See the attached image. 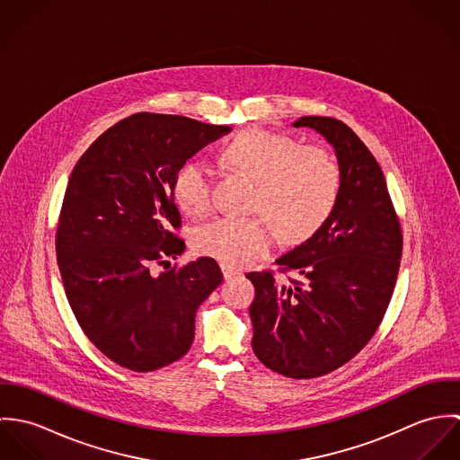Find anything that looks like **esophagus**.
<instances>
[{
    "label": "esophagus",
    "instance_id": "esophagus-1",
    "mask_svg": "<svg viewBox=\"0 0 460 460\" xmlns=\"http://www.w3.org/2000/svg\"><path fill=\"white\" fill-rule=\"evenodd\" d=\"M221 270H223V276H225V279L228 281V279H234V278H237L241 272L239 270H235L234 267H228V265H221Z\"/></svg>",
    "mask_w": 460,
    "mask_h": 460
}]
</instances>
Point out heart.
Instances as JSON below:
<instances>
[{
    "mask_svg": "<svg viewBox=\"0 0 460 460\" xmlns=\"http://www.w3.org/2000/svg\"><path fill=\"white\" fill-rule=\"evenodd\" d=\"M223 161L255 181L252 208L262 212L288 243L310 237L328 219L340 188V173L324 150L301 148L285 134L250 129L223 148ZM175 199L191 216L212 203V172L190 161L173 182ZM264 217V218H265ZM262 216H223L198 226L193 246L199 255L228 267H244L270 252L276 232Z\"/></svg>",
    "mask_w": 460,
    "mask_h": 460,
    "instance_id": "b5f03b06",
    "label": "heart"
}]
</instances>
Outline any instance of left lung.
<instances>
[{"label": "left lung", "instance_id": "8db88e82", "mask_svg": "<svg viewBox=\"0 0 460 460\" xmlns=\"http://www.w3.org/2000/svg\"><path fill=\"white\" fill-rule=\"evenodd\" d=\"M334 148L340 188L321 228L276 259L301 281L250 272L253 350L267 368L292 379L326 376L352 359L379 328L402 257V230L383 170L343 122L301 117Z\"/></svg>", "mask_w": 460, "mask_h": 460}]
</instances>
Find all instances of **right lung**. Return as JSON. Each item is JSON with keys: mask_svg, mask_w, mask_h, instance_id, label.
Wrapping results in <instances>:
<instances>
[{"mask_svg": "<svg viewBox=\"0 0 460 460\" xmlns=\"http://www.w3.org/2000/svg\"><path fill=\"white\" fill-rule=\"evenodd\" d=\"M230 131L188 117L136 113L102 132L66 184L57 257L68 305L111 361L152 372L181 359L195 338L198 306L223 281L214 259L170 267L186 244L175 175ZM154 264L166 271L155 275Z\"/></svg>", "mask_w": 460, "mask_h": 460, "instance_id": "1", "label": "right lung"}]
</instances>
